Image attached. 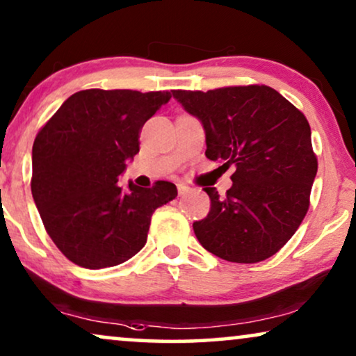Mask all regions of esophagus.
Segmentation results:
<instances>
[{
    "label": "esophagus",
    "mask_w": 356,
    "mask_h": 356,
    "mask_svg": "<svg viewBox=\"0 0 356 356\" xmlns=\"http://www.w3.org/2000/svg\"><path fill=\"white\" fill-rule=\"evenodd\" d=\"M188 190H190V187H187V185H185V184H177V193L179 195L188 193Z\"/></svg>",
    "instance_id": "obj_1"
}]
</instances>
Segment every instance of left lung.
Returning <instances> with one entry per match:
<instances>
[{
    "mask_svg": "<svg viewBox=\"0 0 356 356\" xmlns=\"http://www.w3.org/2000/svg\"><path fill=\"white\" fill-rule=\"evenodd\" d=\"M207 135L208 159L235 166L219 197L204 187L211 209L193 222L198 242L232 263L263 261L287 243L309 207L318 172L307 118L266 85L209 92L172 90Z\"/></svg>",
    "mask_w": 356,
    "mask_h": 356,
    "instance_id": "1",
    "label": "left lung"
}]
</instances>
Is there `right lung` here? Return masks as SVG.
Masks as SVG:
<instances>
[{
	"mask_svg": "<svg viewBox=\"0 0 356 356\" xmlns=\"http://www.w3.org/2000/svg\"><path fill=\"white\" fill-rule=\"evenodd\" d=\"M169 92L82 90L40 130L32 148V195L64 257L87 269L118 266L147 243L154 209L177 197L168 180L152 188L118 184L138 153L143 124Z\"/></svg>",
	"mask_w": 356,
	"mask_h": 356,
	"instance_id": "1",
	"label": "right lung"
}]
</instances>
